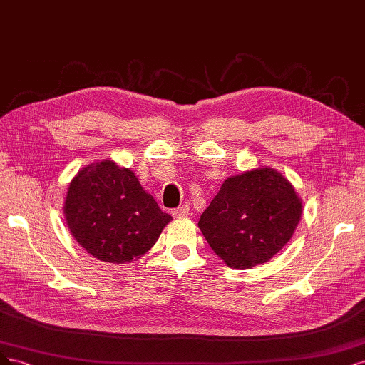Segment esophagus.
Instances as JSON below:
<instances>
[{"label":"esophagus","mask_w":365,"mask_h":365,"mask_svg":"<svg viewBox=\"0 0 365 365\" xmlns=\"http://www.w3.org/2000/svg\"><path fill=\"white\" fill-rule=\"evenodd\" d=\"M187 214H190V207H187L186 205L185 206H180L178 209L173 210V217L175 218H183V217H187Z\"/></svg>","instance_id":"esophagus-1"}]
</instances>
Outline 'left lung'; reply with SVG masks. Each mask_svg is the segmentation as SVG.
Returning a JSON list of instances; mask_svg holds the SVG:
<instances>
[{
	"mask_svg": "<svg viewBox=\"0 0 365 365\" xmlns=\"http://www.w3.org/2000/svg\"><path fill=\"white\" fill-rule=\"evenodd\" d=\"M302 202L273 168L229 178L200 217L198 227L222 261L237 269L265 264L296 230Z\"/></svg>",
	"mask_w": 365,
	"mask_h": 365,
	"instance_id": "1",
	"label": "left lung"
}]
</instances>
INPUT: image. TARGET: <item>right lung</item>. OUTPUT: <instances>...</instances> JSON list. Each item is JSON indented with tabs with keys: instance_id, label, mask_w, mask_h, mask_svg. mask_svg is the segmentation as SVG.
I'll return each mask as SVG.
<instances>
[{
	"instance_id": "obj_1",
	"label": "right lung",
	"mask_w": 365,
	"mask_h": 365,
	"mask_svg": "<svg viewBox=\"0 0 365 365\" xmlns=\"http://www.w3.org/2000/svg\"><path fill=\"white\" fill-rule=\"evenodd\" d=\"M65 218L76 241L104 262L125 264L147 253L173 220L147 194L135 173L103 160L69 183Z\"/></svg>"
}]
</instances>
